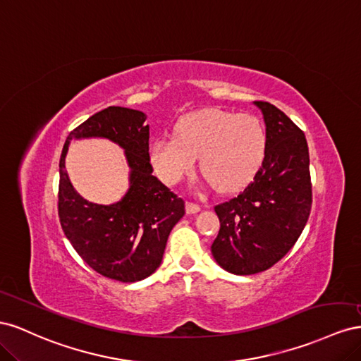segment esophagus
I'll list each match as a JSON object with an SVG mask.
<instances>
[{"mask_svg": "<svg viewBox=\"0 0 361 361\" xmlns=\"http://www.w3.org/2000/svg\"><path fill=\"white\" fill-rule=\"evenodd\" d=\"M186 212L189 214H195V213H200L201 207L198 204H193V202H186Z\"/></svg>", "mask_w": 361, "mask_h": 361, "instance_id": "obj_1", "label": "esophagus"}]
</instances>
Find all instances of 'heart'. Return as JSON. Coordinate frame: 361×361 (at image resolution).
I'll return each instance as SVG.
<instances>
[{
  "instance_id": "heart-1",
  "label": "heart",
  "mask_w": 361,
  "mask_h": 361,
  "mask_svg": "<svg viewBox=\"0 0 361 361\" xmlns=\"http://www.w3.org/2000/svg\"><path fill=\"white\" fill-rule=\"evenodd\" d=\"M266 130L259 118L246 113L205 109L175 123V137L152 142L149 159L166 184L178 183L195 168L218 192L246 186L259 172L266 156Z\"/></svg>"
}]
</instances>
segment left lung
Wrapping results in <instances>:
<instances>
[{"label":"left lung","instance_id":"obj_1","mask_svg":"<svg viewBox=\"0 0 361 361\" xmlns=\"http://www.w3.org/2000/svg\"><path fill=\"white\" fill-rule=\"evenodd\" d=\"M266 126V156L239 197L214 207L221 228L212 254L222 269L252 275L290 251L312 209L310 157L304 133L269 102L254 101Z\"/></svg>","mask_w":361,"mask_h":361}]
</instances>
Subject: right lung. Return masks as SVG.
<instances>
[{"label":"right lung","instance_id":"add662e5","mask_svg":"<svg viewBox=\"0 0 361 361\" xmlns=\"http://www.w3.org/2000/svg\"><path fill=\"white\" fill-rule=\"evenodd\" d=\"M140 110L111 106L69 133L59 172L61 228L92 269L111 280L136 283L157 271L169 233L183 216L184 201L152 175L149 126ZM107 138L124 149L129 189L116 203L97 204L73 189L64 166L71 140Z\"/></svg>","mask_w":361,"mask_h":361}]
</instances>
